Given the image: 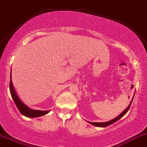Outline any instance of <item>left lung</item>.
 I'll return each mask as SVG.
<instances>
[{"mask_svg": "<svg viewBox=\"0 0 147 147\" xmlns=\"http://www.w3.org/2000/svg\"><path fill=\"white\" fill-rule=\"evenodd\" d=\"M133 99H134V97H133V98H132V101H133ZM132 101H131V103H130V105H128V107H127L126 108V109H125V110L123 111V112H122L121 114H120V115H119L117 117L114 118L113 120H109V121H108V122H105V123H91V122H88V123H90V124L94 125L97 126V127H107V126H108V125H110L113 124L114 123H115L116 121H117V120H120V118H122V117H123V116H124V115H125L126 113H127V111L129 110V108H130V107H131V103H132Z\"/></svg>", "mask_w": 147, "mask_h": 147, "instance_id": "left-lung-1", "label": "left lung"}]
</instances>
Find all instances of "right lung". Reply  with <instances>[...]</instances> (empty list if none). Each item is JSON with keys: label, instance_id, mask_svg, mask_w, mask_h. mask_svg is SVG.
<instances>
[{"label": "right lung", "instance_id": "obj_1", "mask_svg": "<svg viewBox=\"0 0 147 147\" xmlns=\"http://www.w3.org/2000/svg\"><path fill=\"white\" fill-rule=\"evenodd\" d=\"M9 88H10L11 95V97L13 98V101H14L16 107L20 110L22 115H23L24 116H26L27 117H38L46 115V114H48L50 112V110L41 111L30 109L27 105H24V103L22 101V100L19 98L16 90L14 89V87L13 86L11 80V72L10 74V86H9Z\"/></svg>", "mask_w": 147, "mask_h": 147}]
</instances>
